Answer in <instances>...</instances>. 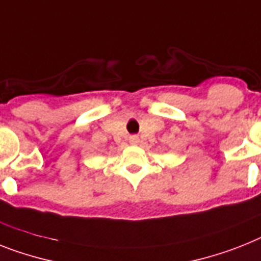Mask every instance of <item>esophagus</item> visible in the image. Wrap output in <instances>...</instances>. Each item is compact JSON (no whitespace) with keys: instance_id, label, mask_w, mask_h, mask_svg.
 Wrapping results in <instances>:
<instances>
[{"instance_id":"34e87169","label":"esophagus","mask_w":261,"mask_h":261,"mask_svg":"<svg viewBox=\"0 0 261 261\" xmlns=\"http://www.w3.org/2000/svg\"><path fill=\"white\" fill-rule=\"evenodd\" d=\"M128 142H130V144H138V143H139V138H138V137H130Z\"/></svg>"}]
</instances>
